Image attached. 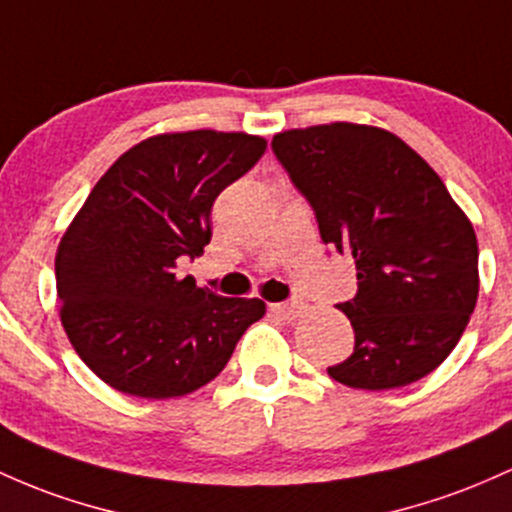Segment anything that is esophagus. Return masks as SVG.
I'll list each match as a JSON object with an SVG mask.
<instances>
[{
	"mask_svg": "<svg viewBox=\"0 0 512 512\" xmlns=\"http://www.w3.org/2000/svg\"><path fill=\"white\" fill-rule=\"evenodd\" d=\"M301 311H303V303L301 301L272 303V313H274V316H279V318H284V320H294Z\"/></svg>",
	"mask_w": 512,
	"mask_h": 512,
	"instance_id": "1",
	"label": "esophagus"
}]
</instances>
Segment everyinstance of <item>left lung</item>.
Listing matches in <instances>:
<instances>
[{"instance_id": "8db88e82", "label": "left lung", "mask_w": 512, "mask_h": 512, "mask_svg": "<svg viewBox=\"0 0 512 512\" xmlns=\"http://www.w3.org/2000/svg\"><path fill=\"white\" fill-rule=\"evenodd\" d=\"M316 211L325 245L355 260L340 303L355 352L328 374L350 389H401L457 347L479 299V245L466 213L401 138L364 123L291 128L272 138Z\"/></svg>"}]
</instances>
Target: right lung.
Instances as JSON below:
<instances>
[{"instance_id": "1", "label": "right lung", "mask_w": 512, "mask_h": 512, "mask_svg": "<svg viewBox=\"0 0 512 512\" xmlns=\"http://www.w3.org/2000/svg\"><path fill=\"white\" fill-rule=\"evenodd\" d=\"M250 133H160L126 150L94 184L55 255L60 320L80 359L111 389L187 396L228 364L265 316L260 299H226L177 277V260L211 240L216 196L260 160Z\"/></svg>"}]
</instances>
